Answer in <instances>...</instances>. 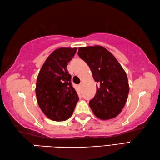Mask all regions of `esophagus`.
<instances>
[{
    "mask_svg": "<svg viewBox=\"0 0 160 160\" xmlns=\"http://www.w3.org/2000/svg\"><path fill=\"white\" fill-rule=\"evenodd\" d=\"M82 83H80V84H79V85H78V87H79V88H81V87H82Z\"/></svg>",
    "mask_w": 160,
    "mask_h": 160,
    "instance_id": "obj_1",
    "label": "esophagus"
}]
</instances>
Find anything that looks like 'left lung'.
<instances>
[{
	"mask_svg": "<svg viewBox=\"0 0 160 160\" xmlns=\"http://www.w3.org/2000/svg\"><path fill=\"white\" fill-rule=\"evenodd\" d=\"M78 55L84 60L98 83L96 96L89 106L98 118L112 119L127 102L129 86L125 71L110 52L100 46L81 47Z\"/></svg>",
	"mask_w": 160,
	"mask_h": 160,
	"instance_id": "left-lung-1",
	"label": "left lung"
}]
</instances>
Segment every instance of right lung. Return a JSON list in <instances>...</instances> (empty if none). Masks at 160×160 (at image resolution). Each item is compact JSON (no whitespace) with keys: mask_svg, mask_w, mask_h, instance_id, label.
<instances>
[{"mask_svg":"<svg viewBox=\"0 0 160 160\" xmlns=\"http://www.w3.org/2000/svg\"><path fill=\"white\" fill-rule=\"evenodd\" d=\"M77 48H60L50 54L37 77L36 95L38 104L45 115L53 121L69 119L78 100L72 87L71 75L67 66L74 57Z\"/></svg>","mask_w":160,"mask_h":160,"instance_id":"right-lung-1","label":"right lung"}]
</instances>
